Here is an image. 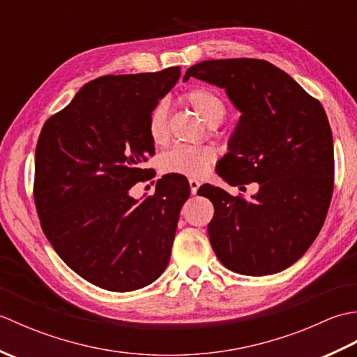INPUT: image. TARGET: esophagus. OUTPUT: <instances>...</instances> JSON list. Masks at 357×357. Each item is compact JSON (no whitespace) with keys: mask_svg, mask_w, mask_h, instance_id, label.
<instances>
[{"mask_svg":"<svg viewBox=\"0 0 357 357\" xmlns=\"http://www.w3.org/2000/svg\"><path fill=\"white\" fill-rule=\"evenodd\" d=\"M188 184H190L192 195H196V192H198V188H199V185H201L199 181L195 179V178H190V179H188Z\"/></svg>","mask_w":357,"mask_h":357,"instance_id":"1","label":"esophagus"}]
</instances>
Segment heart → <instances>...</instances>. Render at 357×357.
<instances>
[{
  "label": "heart",
  "instance_id": "1",
  "mask_svg": "<svg viewBox=\"0 0 357 357\" xmlns=\"http://www.w3.org/2000/svg\"><path fill=\"white\" fill-rule=\"evenodd\" d=\"M187 102L192 105L195 112L210 123H221L225 115V104L216 93L208 89H193L185 93ZM147 130L150 139L155 144H164L169 138L167 130V104L159 101L153 110L150 112ZM215 150L208 146H188V144H176L167 150L161 158V167L164 172L184 174V176L198 178L206 173L211 162L215 161Z\"/></svg>",
  "mask_w": 357,
  "mask_h": 357
}]
</instances>
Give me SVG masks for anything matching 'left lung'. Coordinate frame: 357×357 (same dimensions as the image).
<instances>
[{
  "label": "left lung",
  "instance_id": "8db88e82",
  "mask_svg": "<svg viewBox=\"0 0 357 357\" xmlns=\"http://www.w3.org/2000/svg\"><path fill=\"white\" fill-rule=\"evenodd\" d=\"M190 77L224 89L241 113L216 173L239 190L257 183L250 199L199 187L215 207L210 244L239 275L282 271L313 244L331 201L335 155L325 110L264 59H208L192 66L184 81Z\"/></svg>",
  "mask_w": 357,
  "mask_h": 357
}]
</instances>
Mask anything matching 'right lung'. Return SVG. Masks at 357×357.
I'll list each match as a JSON object with an SVG mask.
<instances>
[{
	"instance_id": "right-lung-1",
	"label": "right lung",
	"mask_w": 357,
	"mask_h": 357,
	"mask_svg": "<svg viewBox=\"0 0 357 357\" xmlns=\"http://www.w3.org/2000/svg\"><path fill=\"white\" fill-rule=\"evenodd\" d=\"M179 77V67H169L90 81L38 139L35 204L44 234L75 273L104 290H138L169 265L188 181L164 174L155 196L141 199L130 188L155 153L150 112Z\"/></svg>"
}]
</instances>
